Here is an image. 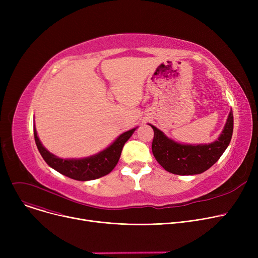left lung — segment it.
I'll use <instances>...</instances> for the list:
<instances>
[{
	"label": "left lung",
	"instance_id": "obj_1",
	"mask_svg": "<svg viewBox=\"0 0 258 258\" xmlns=\"http://www.w3.org/2000/svg\"><path fill=\"white\" fill-rule=\"evenodd\" d=\"M153 154L158 163L168 172L179 175L199 174L209 169L226 151L233 133V113L229 112L226 124L215 141L208 144H183L168 138L154 126Z\"/></svg>",
	"mask_w": 258,
	"mask_h": 258
}]
</instances>
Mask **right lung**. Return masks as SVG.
Instances as JSON below:
<instances>
[{
    "label": "right lung",
    "instance_id": "right-lung-1",
    "mask_svg": "<svg viewBox=\"0 0 258 258\" xmlns=\"http://www.w3.org/2000/svg\"><path fill=\"white\" fill-rule=\"evenodd\" d=\"M136 128L138 127L122 133L111 145L93 156L80 159H62L46 150L37 136L35 124L33 125L37 150L46 163L66 177L77 181L96 180L110 173L117 165L125 142L132 137Z\"/></svg>",
    "mask_w": 258,
    "mask_h": 258
}]
</instances>
